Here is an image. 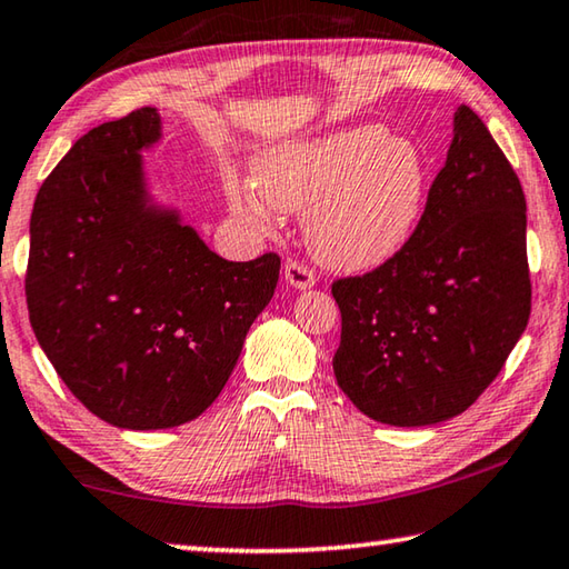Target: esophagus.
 <instances>
[{"label":"esophagus","mask_w":569,"mask_h":569,"mask_svg":"<svg viewBox=\"0 0 569 569\" xmlns=\"http://www.w3.org/2000/svg\"><path fill=\"white\" fill-rule=\"evenodd\" d=\"M283 278L288 286L299 288V291H306V288H311L317 283V276H313V270L309 266L299 263V260H288L283 266Z\"/></svg>","instance_id":"obj_1"}]
</instances>
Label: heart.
I'll return each mask as SVG.
<instances>
[{"instance_id": "1", "label": "heart", "mask_w": 569, "mask_h": 569, "mask_svg": "<svg viewBox=\"0 0 569 569\" xmlns=\"http://www.w3.org/2000/svg\"><path fill=\"white\" fill-rule=\"evenodd\" d=\"M256 187L230 179L228 202L260 232L276 210L306 212V240L323 266L372 270L408 246L428 189L420 149L380 123L349 126L268 149Z\"/></svg>"}]
</instances>
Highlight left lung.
<instances>
[{
  "instance_id": "8db88e82",
  "label": "left lung",
  "mask_w": 569,
  "mask_h": 569,
  "mask_svg": "<svg viewBox=\"0 0 569 569\" xmlns=\"http://www.w3.org/2000/svg\"><path fill=\"white\" fill-rule=\"evenodd\" d=\"M341 311L333 375L367 418L436 426L479 400L527 329V200L468 106L398 256L331 286Z\"/></svg>"
}]
</instances>
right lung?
Masks as SVG:
<instances>
[{"instance_id": "right-lung-1", "label": "right lung", "mask_w": 569, "mask_h": 569, "mask_svg": "<svg viewBox=\"0 0 569 569\" xmlns=\"http://www.w3.org/2000/svg\"><path fill=\"white\" fill-rule=\"evenodd\" d=\"M159 139L149 106L90 129L30 218L34 337L68 390L126 430L177 428L210 408L281 270L276 252L220 258L154 202L141 151Z\"/></svg>"}]
</instances>
